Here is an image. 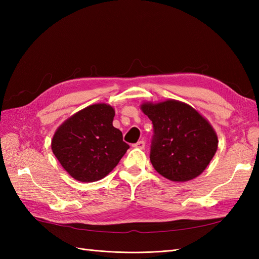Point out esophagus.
Masks as SVG:
<instances>
[{"mask_svg":"<svg viewBox=\"0 0 259 259\" xmlns=\"http://www.w3.org/2000/svg\"><path fill=\"white\" fill-rule=\"evenodd\" d=\"M145 146H146V142L144 140H140V141L136 142V144L133 145L134 148H138V149H144Z\"/></svg>","mask_w":259,"mask_h":259,"instance_id":"34e87169","label":"esophagus"}]
</instances>
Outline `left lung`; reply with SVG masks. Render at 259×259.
<instances>
[{"label": "left lung", "mask_w": 259, "mask_h": 259, "mask_svg": "<svg viewBox=\"0 0 259 259\" xmlns=\"http://www.w3.org/2000/svg\"><path fill=\"white\" fill-rule=\"evenodd\" d=\"M141 109L153 126L150 146L153 168L172 181L198 177L218 146L216 133L208 121L188 104L175 100L144 103Z\"/></svg>", "instance_id": "1"}]
</instances>
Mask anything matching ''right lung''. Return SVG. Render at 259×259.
I'll return each instance as SVG.
<instances>
[{"label": "right lung", "instance_id": "add662e5", "mask_svg": "<svg viewBox=\"0 0 259 259\" xmlns=\"http://www.w3.org/2000/svg\"><path fill=\"white\" fill-rule=\"evenodd\" d=\"M114 110L104 103L81 110L56 131L52 151L70 176L82 183L100 180L119 163L129 145L112 125Z\"/></svg>", "mask_w": 259, "mask_h": 259}]
</instances>
